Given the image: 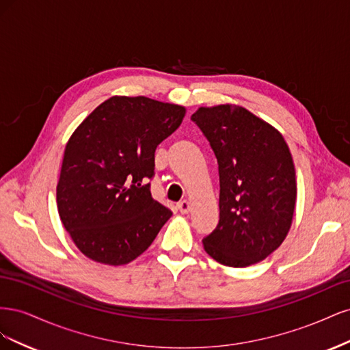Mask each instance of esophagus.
I'll return each mask as SVG.
<instances>
[{
	"instance_id": "34e87169",
	"label": "esophagus",
	"mask_w": 350,
	"mask_h": 350,
	"mask_svg": "<svg viewBox=\"0 0 350 350\" xmlns=\"http://www.w3.org/2000/svg\"><path fill=\"white\" fill-rule=\"evenodd\" d=\"M178 210L181 211L183 215H187L188 211H189V203H188V201H187V200H183L181 203H178Z\"/></svg>"
}]
</instances>
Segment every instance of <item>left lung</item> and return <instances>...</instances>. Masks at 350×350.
Segmentation results:
<instances>
[{
  "instance_id": "obj_1",
  "label": "left lung",
  "mask_w": 350,
  "mask_h": 350,
  "mask_svg": "<svg viewBox=\"0 0 350 350\" xmlns=\"http://www.w3.org/2000/svg\"><path fill=\"white\" fill-rule=\"evenodd\" d=\"M191 120L219 165V224L203 239L208 256L247 267L276 251L291 229L296 174L283 135L238 105L198 108Z\"/></svg>"
}]
</instances>
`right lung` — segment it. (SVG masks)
<instances>
[{
	"instance_id": "right-lung-1",
	"label": "right lung",
	"mask_w": 350,
	"mask_h": 350,
	"mask_svg": "<svg viewBox=\"0 0 350 350\" xmlns=\"http://www.w3.org/2000/svg\"><path fill=\"white\" fill-rule=\"evenodd\" d=\"M185 108L146 96L100 103L66 146L57 206L62 225L88 258L122 266L152 245L172 211L153 200L147 179L154 152Z\"/></svg>"
}]
</instances>
